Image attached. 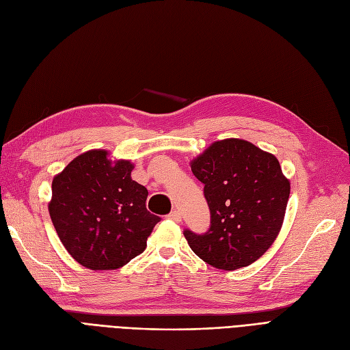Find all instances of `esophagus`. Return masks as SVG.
Listing matches in <instances>:
<instances>
[{
    "instance_id": "1",
    "label": "esophagus",
    "mask_w": 350,
    "mask_h": 350,
    "mask_svg": "<svg viewBox=\"0 0 350 350\" xmlns=\"http://www.w3.org/2000/svg\"><path fill=\"white\" fill-rule=\"evenodd\" d=\"M168 218L176 221V222L182 221V215H180V211H177V209H173L170 213H168Z\"/></svg>"
}]
</instances>
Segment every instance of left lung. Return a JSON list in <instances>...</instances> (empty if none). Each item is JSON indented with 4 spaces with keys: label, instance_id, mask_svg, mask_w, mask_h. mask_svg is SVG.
<instances>
[{
    "label": "left lung",
    "instance_id": "1",
    "mask_svg": "<svg viewBox=\"0 0 350 350\" xmlns=\"http://www.w3.org/2000/svg\"><path fill=\"white\" fill-rule=\"evenodd\" d=\"M190 167L211 211L205 234L185 230L190 249L217 269L252 265L273 244L285 217L291 185L278 159L230 138L213 142Z\"/></svg>",
    "mask_w": 350,
    "mask_h": 350
}]
</instances>
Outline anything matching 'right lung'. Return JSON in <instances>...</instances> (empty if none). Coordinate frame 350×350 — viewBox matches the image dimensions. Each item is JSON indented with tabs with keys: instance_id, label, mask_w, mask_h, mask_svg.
<instances>
[{
	"instance_id": "add662e5",
	"label": "right lung",
	"mask_w": 350,
	"mask_h": 350,
	"mask_svg": "<svg viewBox=\"0 0 350 350\" xmlns=\"http://www.w3.org/2000/svg\"><path fill=\"white\" fill-rule=\"evenodd\" d=\"M133 164L105 150L78 155L53 177L49 215L75 260L92 270L125 266L146 247L160 217L146 209L148 190L131 177Z\"/></svg>"
}]
</instances>
